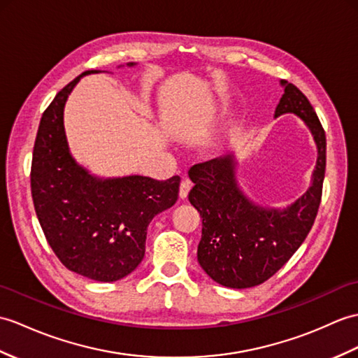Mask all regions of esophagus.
<instances>
[{
    "label": "esophagus",
    "instance_id": "esophagus-1",
    "mask_svg": "<svg viewBox=\"0 0 358 358\" xmlns=\"http://www.w3.org/2000/svg\"><path fill=\"white\" fill-rule=\"evenodd\" d=\"M190 187H192V182H190L189 180H182L181 185H180V198L185 199L187 196V194H189Z\"/></svg>",
    "mask_w": 358,
    "mask_h": 358
}]
</instances>
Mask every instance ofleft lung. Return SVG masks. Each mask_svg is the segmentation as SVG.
<instances>
[{
    "mask_svg": "<svg viewBox=\"0 0 358 358\" xmlns=\"http://www.w3.org/2000/svg\"><path fill=\"white\" fill-rule=\"evenodd\" d=\"M284 94L274 111L296 114L311 131L317 146V162L311 186L294 203L264 207L248 198L236 180L235 154L198 163L189 169L194 187L189 201L203 218L198 262L220 285L250 288L270 279L288 262L314 224L327 166V137L308 99L287 80Z\"/></svg>",
    "mask_w": 358,
    "mask_h": 358,
    "instance_id": "obj_1",
    "label": "left lung"
}]
</instances>
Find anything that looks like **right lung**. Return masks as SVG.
I'll use <instances>...</instances> for the list:
<instances>
[{"mask_svg":"<svg viewBox=\"0 0 358 358\" xmlns=\"http://www.w3.org/2000/svg\"><path fill=\"white\" fill-rule=\"evenodd\" d=\"M134 66L136 62H128ZM84 71L56 94L38 128L31 160V198L41 227L66 268L99 282L119 280L145 256L148 226L178 199L180 177L101 178L70 152L64 108Z\"/></svg>","mask_w":358,"mask_h":358,"instance_id":"obj_1","label":"right lung"}]
</instances>
